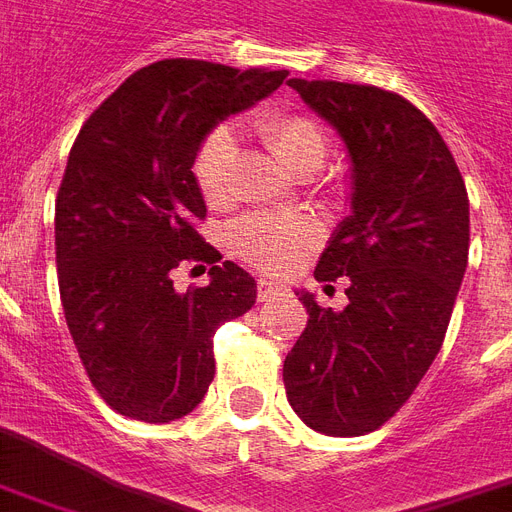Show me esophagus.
I'll return each instance as SVG.
<instances>
[{
	"label": "esophagus",
	"instance_id": "obj_1",
	"mask_svg": "<svg viewBox=\"0 0 512 512\" xmlns=\"http://www.w3.org/2000/svg\"><path fill=\"white\" fill-rule=\"evenodd\" d=\"M279 292H284V284L271 282V279H260V282H257V295H260V300L276 298Z\"/></svg>",
	"mask_w": 512,
	"mask_h": 512
}]
</instances>
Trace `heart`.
Wrapping results in <instances>:
<instances>
[{"label": "heart", "instance_id": "obj_1", "mask_svg": "<svg viewBox=\"0 0 512 512\" xmlns=\"http://www.w3.org/2000/svg\"><path fill=\"white\" fill-rule=\"evenodd\" d=\"M265 142L273 155L292 171L317 163L322 166L327 142L322 128L300 115H271L263 123ZM236 155V139L228 128H217L206 136L193 161L195 185L204 201L220 209L230 201V169ZM317 244V225L308 217H268L249 214L230 228V247L260 271L279 273L308 255Z\"/></svg>", "mask_w": 512, "mask_h": 512}]
</instances>
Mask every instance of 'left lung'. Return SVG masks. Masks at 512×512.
Instances as JSON below:
<instances>
[{"label":"left lung","instance_id":"obj_1","mask_svg":"<svg viewBox=\"0 0 512 512\" xmlns=\"http://www.w3.org/2000/svg\"><path fill=\"white\" fill-rule=\"evenodd\" d=\"M341 136L351 212L317 263L346 276V308L298 292L308 325L284 360V389L308 427L373 432L413 395L446 338L470 249V201L451 150L397 93L333 80H287ZM330 287V284H327Z\"/></svg>","mask_w":512,"mask_h":512}]
</instances>
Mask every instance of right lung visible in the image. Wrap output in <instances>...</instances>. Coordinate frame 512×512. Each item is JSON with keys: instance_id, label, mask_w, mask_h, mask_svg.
<instances>
[{"instance_id": "obj_1", "label": "right lung", "mask_w": 512, "mask_h": 512, "mask_svg": "<svg viewBox=\"0 0 512 512\" xmlns=\"http://www.w3.org/2000/svg\"><path fill=\"white\" fill-rule=\"evenodd\" d=\"M284 77V69L155 61L74 139L56 198L58 290L91 384L128 419L166 424L193 411L214 378L217 327L255 306V279L230 260L187 293L176 292L170 271L182 259L222 260L193 228L206 217L195 152L217 123L271 96Z\"/></svg>"}]
</instances>
